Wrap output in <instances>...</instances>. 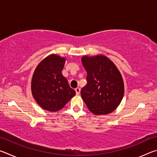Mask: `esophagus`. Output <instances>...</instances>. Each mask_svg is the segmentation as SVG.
<instances>
[{"mask_svg":"<svg viewBox=\"0 0 157 157\" xmlns=\"http://www.w3.org/2000/svg\"><path fill=\"white\" fill-rule=\"evenodd\" d=\"M75 90V92H76V94L77 95L80 94V89H79V88H76Z\"/></svg>","mask_w":157,"mask_h":157,"instance_id":"1","label":"esophagus"}]
</instances>
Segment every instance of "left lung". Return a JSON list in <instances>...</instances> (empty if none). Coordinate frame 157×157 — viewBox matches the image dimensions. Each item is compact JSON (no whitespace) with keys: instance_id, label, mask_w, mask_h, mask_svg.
Masks as SVG:
<instances>
[{"instance_id":"obj_1","label":"left lung","mask_w":157,"mask_h":157,"mask_svg":"<svg viewBox=\"0 0 157 157\" xmlns=\"http://www.w3.org/2000/svg\"><path fill=\"white\" fill-rule=\"evenodd\" d=\"M87 72V84L81 90V96L95 115H105L121 104L124 95V82L120 71L107 57L102 55L82 57Z\"/></svg>"}]
</instances>
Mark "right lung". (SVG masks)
Masks as SVG:
<instances>
[{
    "mask_svg": "<svg viewBox=\"0 0 157 157\" xmlns=\"http://www.w3.org/2000/svg\"><path fill=\"white\" fill-rule=\"evenodd\" d=\"M65 62L66 57L51 54L44 58L34 71L32 94L44 110L55 112L62 109L76 94L62 75Z\"/></svg>",
    "mask_w": 157,
    "mask_h": 157,
    "instance_id": "1",
    "label": "right lung"
}]
</instances>
